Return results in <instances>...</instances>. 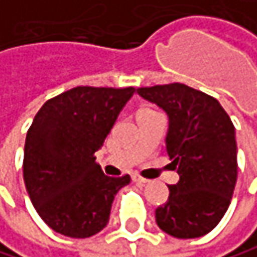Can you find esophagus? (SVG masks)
Masks as SVG:
<instances>
[{
	"label": "esophagus",
	"mask_w": 257,
	"mask_h": 257,
	"mask_svg": "<svg viewBox=\"0 0 257 257\" xmlns=\"http://www.w3.org/2000/svg\"><path fill=\"white\" fill-rule=\"evenodd\" d=\"M133 181H134L136 184H142V185H145V184L149 182L148 179H145V178H142V176H139V175H134V176H133Z\"/></svg>",
	"instance_id": "obj_1"
}]
</instances>
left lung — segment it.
Here are the masks:
<instances>
[{"mask_svg":"<svg viewBox=\"0 0 257 257\" xmlns=\"http://www.w3.org/2000/svg\"><path fill=\"white\" fill-rule=\"evenodd\" d=\"M137 93L169 117L166 148L179 182L155 211L160 229L190 239L209 233L226 214L238 176L235 126L220 102L181 82Z\"/></svg>","mask_w":257,"mask_h":257,"instance_id":"8db88e82","label":"left lung"}]
</instances>
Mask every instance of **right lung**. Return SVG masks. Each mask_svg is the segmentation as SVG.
Listing matches in <instances>:
<instances>
[{
  "label": "right lung",
  "instance_id": "obj_1",
  "mask_svg": "<svg viewBox=\"0 0 257 257\" xmlns=\"http://www.w3.org/2000/svg\"><path fill=\"white\" fill-rule=\"evenodd\" d=\"M134 87H75L43 103L25 139L24 181L40 218L57 233L88 238L108 220L130 175L105 176L96 163Z\"/></svg>",
  "mask_w": 257,
  "mask_h": 257
}]
</instances>
